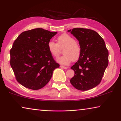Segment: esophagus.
Wrapping results in <instances>:
<instances>
[{
    "mask_svg": "<svg viewBox=\"0 0 121 121\" xmlns=\"http://www.w3.org/2000/svg\"><path fill=\"white\" fill-rule=\"evenodd\" d=\"M60 67L61 68H62V69H67V67H64V66H63V65H60Z\"/></svg>",
    "mask_w": 121,
    "mask_h": 121,
    "instance_id": "1",
    "label": "esophagus"
}]
</instances>
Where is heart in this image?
I'll list each match as a JSON object with an SVG mask.
<instances>
[{
	"instance_id": "b5f03b06",
	"label": "heart",
	"mask_w": 121,
	"mask_h": 121,
	"mask_svg": "<svg viewBox=\"0 0 121 121\" xmlns=\"http://www.w3.org/2000/svg\"><path fill=\"white\" fill-rule=\"evenodd\" d=\"M57 43L53 41L48 42V50L53 57H57L60 54V49L64 48V55L57 58V61L63 65H68L72 60H78L81 55V47L72 36L63 34L57 38Z\"/></svg>"
}]
</instances>
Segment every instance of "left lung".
Returning a JSON list of instances; mask_svg holds the SVG:
<instances>
[{"label": "left lung", "instance_id": "obj_1", "mask_svg": "<svg viewBox=\"0 0 121 121\" xmlns=\"http://www.w3.org/2000/svg\"><path fill=\"white\" fill-rule=\"evenodd\" d=\"M79 41L81 55L71 67L74 76L70 83L78 90L86 91L100 83L108 64V52L105 41L96 31L83 28L68 31Z\"/></svg>", "mask_w": 121, "mask_h": 121}]
</instances>
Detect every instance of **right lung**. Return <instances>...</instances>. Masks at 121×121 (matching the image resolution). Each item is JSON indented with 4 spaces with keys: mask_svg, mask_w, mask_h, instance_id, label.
Segmentation results:
<instances>
[{
    "mask_svg": "<svg viewBox=\"0 0 121 121\" xmlns=\"http://www.w3.org/2000/svg\"><path fill=\"white\" fill-rule=\"evenodd\" d=\"M41 28L21 33L10 51V65L18 82L26 88L39 90L59 67L48 50L47 44L57 34Z\"/></svg>",
    "mask_w": 121,
    "mask_h": 121,
    "instance_id": "add662e5",
    "label": "right lung"
}]
</instances>
